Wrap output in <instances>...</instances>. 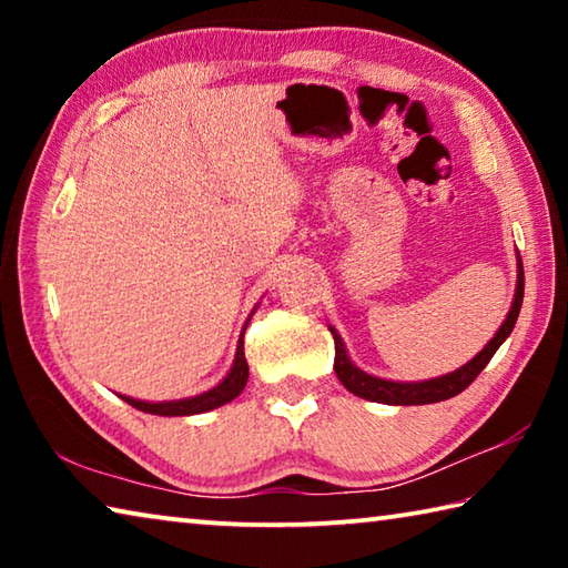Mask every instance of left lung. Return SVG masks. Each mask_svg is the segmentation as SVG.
<instances>
[{
  "label": "left lung",
  "mask_w": 568,
  "mask_h": 568,
  "mask_svg": "<svg viewBox=\"0 0 568 568\" xmlns=\"http://www.w3.org/2000/svg\"><path fill=\"white\" fill-rule=\"evenodd\" d=\"M521 303H524V263L518 261V283H516L514 305H511V311H508L504 325L498 328V333L486 343V348L480 351L474 361H468L464 365V368L448 373V376L423 381V383L383 381V378L368 376V373L358 371L351 363L348 353H345L341 335L331 328L333 341H335V363H333L335 376H338V381L353 393V396L373 400V403H388V406H426V403L454 398L478 378V373L486 368L488 361L494 358V353L501 348V343L508 338V335H511L516 318H518V311H521Z\"/></svg>",
  "instance_id": "8db88e82"
}]
</instances>
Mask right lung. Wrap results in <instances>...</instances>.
Masks as SVG:
<instances>
[{"instance_id": "1", "label": "right lung", "mask_w": 568, "mask_h": 568, "mask_svg": "<svg viewBox=\"0 0 568 568\" xmlns=\"http://www.w3.org/2000/svg\"><path fill=\"white\" fill-rule=\"evenodd\" d=\"M243 335H245V331H243ZM245 383H247V361H245L243 338H240L233 368H230V373L225 376V381L220 383V386L203 393V396L168 400V403H145V400H134V398H128V396H122V400H128L132 408H138L142 413H152V416H195V413L220 408L233 398H237L240 393H243Z\"/></svg>"}]
</instances>
